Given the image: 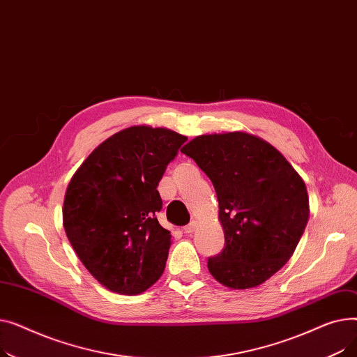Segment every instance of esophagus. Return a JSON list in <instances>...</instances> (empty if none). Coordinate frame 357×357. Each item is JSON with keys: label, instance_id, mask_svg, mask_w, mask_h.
<instances>
[{"label": "esophagus", "instance_id": "34e87169", "mask_svg": "<svg viewBox=\"0 0 357 357\" xmlns=\"http://www.w3.org/2000/svg\"><path fill=\"white\" fill-rule=\"evenodd\" d=\"M197 226H198V222H197L195 220H192V221L188 224V226L183 227V231L188 233V234H190V233H194L195 229H197Z\"/></svg>", "mask_w": 357, "mask_h": 357}]
</instances>
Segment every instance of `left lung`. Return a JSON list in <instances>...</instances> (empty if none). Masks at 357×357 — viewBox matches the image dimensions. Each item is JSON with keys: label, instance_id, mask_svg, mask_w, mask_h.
I'll list each match as a JSON object with an SVG mask.
<instances>
[{"label": "left lung", "instance_id": "obj_1", "mask_svg": "<svg viewBox=\"0 0 357 357\" xmlns=\"http://www.w3.org/2000/svg\"><path fill=\"white\" fill-rule=\"evenodd\" d=\"M182 153L210 178L220 204L224 249L208 257L220 284H264L292 256L310 207L305 183L268 142L234 131L191 140Z\"/></svg>", "mask_w": 357, "mask_h": 357}]
</instances>
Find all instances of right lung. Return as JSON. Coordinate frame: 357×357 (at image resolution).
I'll return each instance as SVG.
<instances>
[{"label": "right lung", "instance_id": "add662e5", "mask_svg": "<svg viewBox=\"0 0 357 357\" xmlns=\"http://www.w3.org/2000/svg\"><path fill=\"white\" fill-rule=\"evenodd\" d=\"M186 140L167 128L128 127L93 150L68 185L66 236L89 273L112 292L137 295L165 271L172 236L156 217L158 185Z\"/></svg>", "mask_w": 357, "mask_h": 357}]
</instances>
